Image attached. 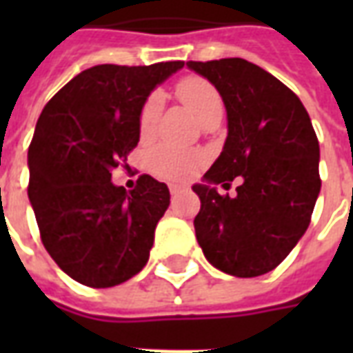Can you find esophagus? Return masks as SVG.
<instances>
[{
	"label": "esophagus",
	"instance_id": "esophagus-1",
	"mask_svg": "<svg viewBox=\"0 0 353 353\" xmlns=\"http://www.w3.org/2000/svg\"><path fill=\"white\" fill-rule=\"evenodd\" d=\"M177 192H181V187H177V185H170V194H174V196H176Z\"/></svg>",
	"mask_w": 353,
	"mask_h": 353
}]
</instances>
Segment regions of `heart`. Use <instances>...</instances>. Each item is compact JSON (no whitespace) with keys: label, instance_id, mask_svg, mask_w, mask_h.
Masks as SVG:
<instances>
[{"label":"heart","instance_id":"obj_1","mask_svg":"<svg viewBox=\"0 0 353 353\" xmlns=\"http://www.w3.org/2000/svg\"><path fill=\"white\" fill-rule=\"evenodd\" d=\"M177 94L187 108L199 117L204 124L212 117H223V100L208 81L199 77H189L179 83ZM162 108V96L153 92L141 108L139 113V134L147 138L154 130ZM200 164V154L174 145H159L149 153V170L153 176L172 183H181L191 176Z\"/></svg>","mask_w":353,"mask_h":353}]
</instances>
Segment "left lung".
<instances>
[{
  "mask_svg": "<svg viewBox=\"0 0 353 353\" xmlns=\"http://www.w3.org/2000/svg\"><path fill=\"white\" fill-rule=\"evenodd\" d=\"M221 94L227 139L192 185L200 212L194 232L221 272L253 278L274 270L303 238L318 200L319 143L308 111L281 81L244 58L187 62ZM242 176L237 196L219 195Z\"/></svg>",
  "mask_w": 353,
  "mask_h": 353,
  "instance_id": "obj_1",
  "label": "left lung"
}]
</instances>
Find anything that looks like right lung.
Listing matches in <instances>:
<instances>
[{
	"label": "right lung",
	"mask_w": 353,
	"mask_h": 353,
	"mask_svg": "<svg viewBox=\"0 0 353 353\" xmlns=\"http://www.w3.org/2000/svg\"><path fill=\"white\" fill-rule=\"evenodd\" d=\"M183 65L88 68L50 98L35 124L28 196L45 250L83 285L113 288L147 265L168 187L143 174L128 192L113 185L111 170L138 145L151 90Z\"/></svg>",
	"instance_id": "obj_1"
}]
</instances>
